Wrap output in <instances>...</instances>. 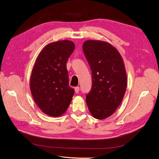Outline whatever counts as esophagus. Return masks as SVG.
Here are the masks:
<instances>
[{"instance_id": "esophagus-1", "label": "esophagus", "mask_w": 159, "mask_h": 159, "mask_svg": "<svg viewBox=\"0 0 159 159\" xmlns=\"http://www.w3.org/2000/svg\"><path fill=\"white\" fill-rule=\"evenodd\" d=\"M79 90H80V88L79 86H76V87L75 88V93H79Z\"/></svg>"}]
</instances>
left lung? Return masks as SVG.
Instances as JSON below:
<instances>
[{"mask_svg": "<svg viewBox=\"0 0 159 159\" xmlns=\"http://www.w3.org/2000/svg\"><path fill=\"white\" fill-rule=\"evenodd\" d=\"M83 49L92 79L86 104L93 118L105 119L115 113L125 96L127 86L125 63L119 51L105 41L86 40Z\"/></svg>", "mask_w": 159, "mask_h": 159, "instance_id": "left-lung-1", "label": "left lung"}]
</instances>
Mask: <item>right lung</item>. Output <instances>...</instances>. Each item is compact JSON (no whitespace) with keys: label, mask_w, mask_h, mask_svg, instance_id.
<instances>
[{"label":"right lung","mask_w":159,"mask_h":159,"mask_svg":"<svg viewBox=\"0 0 159 159\" xmlns=\"http://www.w3.org/2000/svg\"><path fill=\"white\" fill-rule=\"evenodd\" d=\"M75 50L70 40L47 44L39 54L30 78L34 101L47 115L60 116L72 100L75 90L69 85L66 63Z\"/></svg>","instance_id":"1"}]
</instances>
